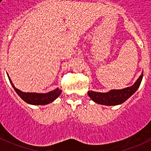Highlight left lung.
Masks as SVG:
<instances>
[{
    "mask_svg": "<svg viewBox=\"0 0 151 151\" xmlns=\"http://www.w3.org/2000/svg\"><path fill=\"white\" fill-rule=\"evenodd\" d=\"M142 78H143V73L134 85H132L131 87L125 88L124 89L111 90L107 93H99V92L89 91L88 94L91 98L92 101L99 104L107 105V106L121 104L138 90L142 81Z\"/></svg>",
    "mask_w": 151,
    "mask_h": 151,
    "instance_id": "left-lung-1",
    "label": "left lung"
}]
</instances>
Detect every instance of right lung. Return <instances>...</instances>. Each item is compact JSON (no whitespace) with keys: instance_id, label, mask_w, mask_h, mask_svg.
<instances>
[{"instance_id":"add662e5","label":"right lung","mask_w":151,"mask_h":151,"mask_svg":"<svg viewBox=\"0 0 151 151\" xmlns=\"http://www.w3.org/2000/svg\"><path fill=\"white\" fill-rule=\"evenodd\" d=\"M10 83H11L12 86L16 91L19 97L23 100L24 101H26V103L32 105H45L47 104L53 102L57 97H59L61 94V90H59L58 88L55 89V90L46 93V94H38V93H25L19 89L16 88L14 87L13 84L12 83L11 80L9 78Z\"/></svg>"}]
</instances>
